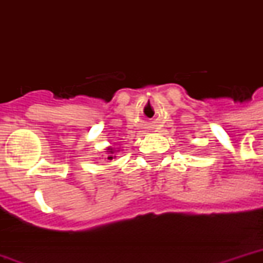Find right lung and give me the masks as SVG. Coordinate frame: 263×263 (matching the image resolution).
Instances as JSON below:
<instances>
[{"label":"right lung","instance_id":"1","mask_svg":"<svg viewBox=\"0 0 263 263\" xmlns=\"http://www.w3.org/2000/svg\"><path fill=\"white\" fill-rule=\"evenodd\" d=\"M112 155H114V149H112V147H108V149H107V159H108V160H111L112 157H116V156H112Z\"/></svg>","mask_w":263,"mask_h":263}]
</instances>
